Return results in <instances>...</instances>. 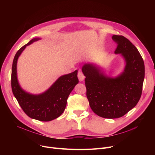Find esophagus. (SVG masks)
<instances>
[{"mask_svg":"<svg viewBox=\"0 0 155 155\" xmlns=\"http://www.w3.org/2000/svg\"><path fill=\"white\" fill-rule=\"evenodd\" d=\"M78 78L80 82H82V81H84V80L85 79V76L84 75L82 72H81V71L78 72Z\"/></svg>","mask_w":155,"mask_h":155,"instance_id":"1","label":"esophagus"}]
</instances>
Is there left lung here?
I'll use <instances>...</instances> for the list:
<instances>
[{
	"instance_id": "obj_1",
	"label": "left lung",
	"mask_w": 155,
	"mask_h": 155,
	"mask_svg": "<svg viewBox=\"0 0 155 155\" xmlns=\"http://www.w3.org/2000/svg\"><path fill=\"white\" fill-rule=\"evenodd\" d=\"M117 44L114 53L120 54L126 61L121 74L116 77L105 75L101 68L85 63L82 72L87 97L93 112L107 119L124 116L139 102L144 78V64L137 49L123 36L113 35Z\"/></svg>"
}]
</instances>
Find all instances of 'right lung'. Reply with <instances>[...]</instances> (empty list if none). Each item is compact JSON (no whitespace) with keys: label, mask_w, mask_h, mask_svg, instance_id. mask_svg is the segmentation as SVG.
<instances>
[{"label":"right lung","mask_w":155,"mask_h":155,"mask_svg":"<svg viewBox=\"0 0 155 155\" xmlns=\"http://www.w3.org/2000/svg\"><path fill=\"white\" fill-rule=\"evenodd\" d=\"M40 39L34 38L16 53L12 63L11 87L13 94L23 111L29 117L40 121H50L60 116L65 109L68 97L78 83L77 70L59 77L45 92L33 95L20 87L17 77V62L26 47Z\"/></svg>","instance_id":"obj_1"}]
</instances>
